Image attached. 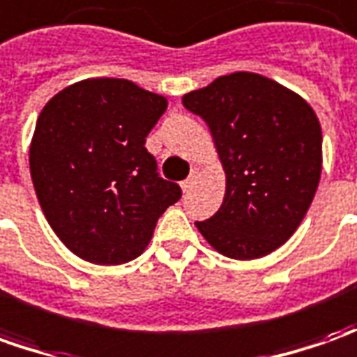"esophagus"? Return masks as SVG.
Returning <instances> with one entry per match:
<instances>
[{
    "mask_svg": "<svg viewBox=\"0 0 357 357\" xmlns=\"http://www.w3.org/2000/svg\"><path fill=\"white\" fill-rule=\"evenodd\" d=\"M197 178H199V169L195 168L193 172H191V176H189L185 181H181V189H183V191H189V189H191V185L197 181Z\"/></svg>",
    "mask_w": 357,
    "mask_h": 357,
    "instance_id": "obj_1",
    "label": "esophagus"
}]
</instances>
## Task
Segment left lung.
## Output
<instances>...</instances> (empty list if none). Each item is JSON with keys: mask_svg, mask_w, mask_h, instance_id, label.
<instances>
[{"mask_svg": "<svg viewBox=\"0 0 357 357\" xmlns=\"http://www.w3.org/2000/svg\"><path fill=\"white\" fill-rule=\"evenodd\" d=\"M181 103L209 125L227 176L220 209L195 227L227 258L268 256L299 229L319 188L317 113L295 91L254 72L217 77Z\"/></svg>", "mask_w": 357, "mask_h": 357, "instance_id": "obj_1", "label": "left lung"}]
</instances>
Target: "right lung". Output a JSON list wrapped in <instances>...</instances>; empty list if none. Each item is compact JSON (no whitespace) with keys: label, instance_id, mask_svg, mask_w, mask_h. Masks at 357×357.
<instances>
[{"label":"right lung","instance_id":"obj_1","mask_svg":"<svg viewBox=\"0 0 357 357\" xmlns=\"http://www.w3.org/2000/svg\"><path fill=\"white\" fill-rule=\"evenodd\" d=\"M168 99L128 79L89 77L36 119L29 166L40 209L77 258L119 266L140 256L181 189L144 148Z\"/></svg>","mask_w":357,"mask_h":357}]
</instances>
